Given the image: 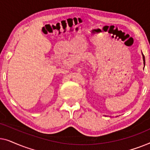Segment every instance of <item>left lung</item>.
Segmentation results:
<instances>
[{"label": "left lung", "mask_w": 150, "mask_h": 150, "mask_svg": "<svg viewBox=\"0 0 150 150\" xmlns=\"http://www.w3.org/2000/svg\"><path fill=\"white\" fill-rule=\"evenodd\" d=\"M142 55H143V64H144V66H145V57L143 54L142 53Z\"/></svg>", "instance_id": "1"}]
</instances>
